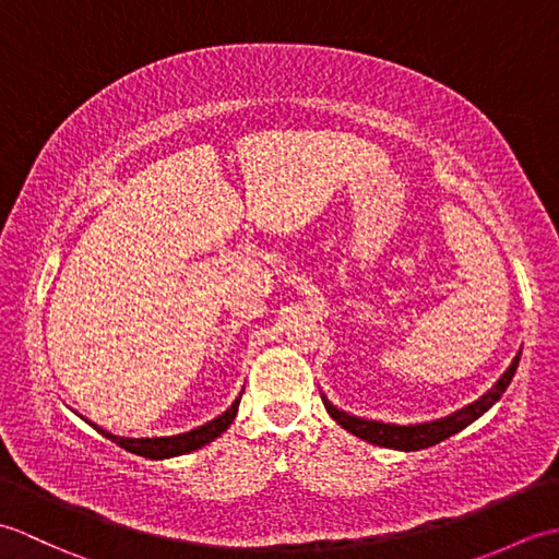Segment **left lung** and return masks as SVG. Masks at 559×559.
<instances>
[{
  "label": "left lung",
  "instance_id": "8db88e82",
  "mask_svg": "<svg viewBox=\"0 0 559 559\" xmlns=\"http://www.w3.org/2000/svg\"><path fill=\"white\" fill-rule=\"evenodd\" d=\"M516 367H519V355L512 360V365L507 367V372L497 379V384L488 391V394H483L478 401L468 403V406H463L456 413L444 415V418H437L430 423L391 425V423H379V420H365V418H358V415L338 411L334 403H329L326 396H322V401H324V408L329 411L331 418H334L343 427V430H348L355 437L365 439V442L386 447V449L418 451V449L435 447L442 442V439L461 432L463 427H468L473 420H478L485 411H490L495 403L502 399L509 382H512Z\"/></svg>",
  "mask_w": 559,
  "mask_h": 559
}]
</instances>
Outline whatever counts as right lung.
<instances>
[{
  "label": "right lung",
  "mask_w": 559,
  "mask_h": 559,
  "mask_svg": "<svg viewBox=\"0 0 559 559\" xmlns=\"http://www.w3.org/2000/svg\"><path fill=\"white\" fill-rule=\"evenodd\" d=\"M240 399H242V394L237 396L233 401V406L225 413H221L218 418H213L201 427H194V430L182 432V435H173V437H117L108 430H103V427H98V425H93V423H88V425H93L103 437L112 439L115 444H120L122 449L132 451V454H136V456L170 459V456H180V454H189V451H194V449H201L228 430L233 418L237 415Z\"/></svg>",
  "instance_id": "add662e5"
}]
</instances>
